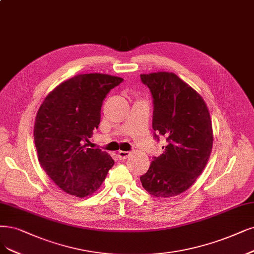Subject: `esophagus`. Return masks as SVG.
<instances>
[{
	"mask_svg": "<svg viewBox=\"0 0 254 254\" xmlns=\"http://www.w3.org/2000/svg\"><path fill=\"white\" fill-rule=\"evenodd\" d=\"M129 155H130V153L127 152V151H119L118 152V158L120 159V160H124V159H127Z\"/></svg>",
	"mask_w": 254,
	"mask_h": 254,
	"instance_id": "34e87169",
	"label": "esophagus"
}]
</instances>
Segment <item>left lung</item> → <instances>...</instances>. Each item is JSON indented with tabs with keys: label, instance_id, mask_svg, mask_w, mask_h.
I'll return each mask as SVG.
<instances>
[{
	"label": "left lung",
	"instance_id": "left-lung-1",
	"mask_svg": "<svg viewBox=\"0 0 254 254\" xmlns=\"http://www.w3.org/2000/svg\"><path fill=\"white\" fill-rule=\"evenodd\" d=\"M140 78L152 93L154 137L166 139L163 153L154 157L140 181L148 193L171 198L189 190L207 164L213 143L210 115L200 94L176 74Z\"/></svg>",
	"mask_w": 254,
	"mask_h": 254
}]
</instances>
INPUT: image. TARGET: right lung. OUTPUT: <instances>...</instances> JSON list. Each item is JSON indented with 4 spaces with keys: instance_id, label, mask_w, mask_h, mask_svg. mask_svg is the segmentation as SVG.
Masks as SVG:
<instances>
[{
    "instance_id": "right-lung-1",
    "label": "right lung",
    "mask_w": 254,
    "mask_h": 254,
    "mask_svg": "<svg viewBox=\"0 0 254 254\" xmlns=\"http://www.w3.org/2000/svg\"><path fill=\"white\" fill-rule=\"evenodd\" d=\"M108 74H79L50 92L35 117L34 143L39 162L62 190L84 198L105 181L114 160L88 147L100 122L102 101L122 82Z\"/></svg>"
}]
</instances>
